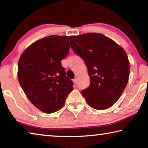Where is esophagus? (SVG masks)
Listing matches in <instances>:
<instances>
[{"mask_svg": "<svg viewBox=\"0 0 148 148\" xmlns=\"http://www.w3.org/2000/svg\"><path fill=\"white\" fill-rule=\"evenodd\" d=\"M73 82H74V84H75V85H76H76H77V79H76V78H75V79H73Z\"/></svg>", "mask_w": 148, "mask_h": 148, "instance_id": "obj_1", "label": "esophagus"}]
</instances>
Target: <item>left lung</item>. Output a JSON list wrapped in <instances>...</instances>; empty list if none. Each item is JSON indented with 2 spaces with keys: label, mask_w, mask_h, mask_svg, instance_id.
<instances>
[{
  "label": "left lung",
  "mask_w": 148,
  "mask_h": 148,
  "mask_svg": "<svg viewBox=\"0 0 148 148\" xmlns=\"http://www.w3.org/2000/svg\"><path fill=\"white\" fill-rule=\"evenodd\" d=\"M72 49L86 63L91 79L82 95L89 106L105 110L117 101L128 83L130 69L123 48L104 35L91 32L70 36Z\"/></svg>",
  "instance_id": "8db88e82"
}]
</instances>
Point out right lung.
Here are the masks:
<instances>
[{"mask_svg":"<svg viewBox=\"0 0 148 148\" xmlns=\"http://www.w3.org/2000/svg\"><path fill=\"white\" fill-rule=\"evenodd\" d=\"M69 49V36L51 35L30 45L19 59L20 86L31 103L46 114L61 109L74 89L61 65Z\"/></svg>","mask_w":148,"mask_h":148,"instance_id":"1","label":"right lung"}]
</instances>
